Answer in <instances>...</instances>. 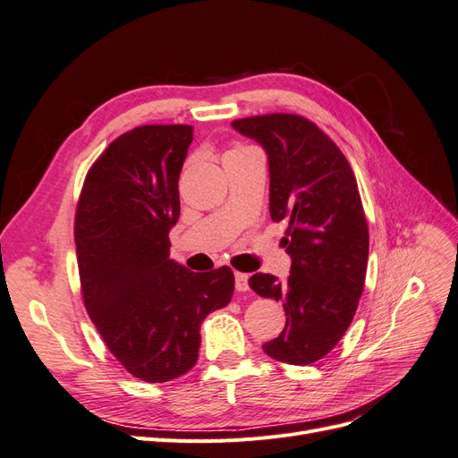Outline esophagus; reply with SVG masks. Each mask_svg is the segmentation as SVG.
I'll list each match as a JSON object with an SVG mask.
<instances>
[{
    "mask_svg": "<svg viewBox=\"0 0 458 458\" xmlns=\"http://www.w3.org/2000/svg\"><path fill=\"white\" fill-rule=\"evenodd\" d=\"M234 286H237V290H239V293H246V290L248 288H250V286H248V275L246 273H234Z\"/></svg>",
    "mask_w": 458,
    "mask_h": 458,
    "instance_id": "obj_1",
    "label": "esophagus"
}]
</instances>
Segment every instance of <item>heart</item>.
Segmentation results:
<instances>
[{"label": "heart", "mask_w": 458, "mask_h": 458, "mask_svg": "<svg viewBox=\"0 0 458 458\" xmlns=\"http://www.w3.org/2000/svg\"><path fill=\"white\" fill-rule=\"evenodd\" d=\"M239 150H248V147H237V148H233L231 152H239Z\"/></svg>", "instance_id": "1"}]
</instances>
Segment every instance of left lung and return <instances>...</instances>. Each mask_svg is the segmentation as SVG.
<instances>
[{"label":"left lung","instance_id":"8db88e82","mask_svg":"<svg viewBox=\"0 0 458 458\" xmlns=\"http://www.w3.org/2000/svg\"><path fill=\"white\" fill-rule=\"evenodd\" d=\"M231 126L266 148L269 214L288 221V281L269 273L248 281L286 311L283 332L263 352L288 365L315 363L345 335L365 286L369 227L355 175L336 143L303 116L275 113Z\"/></svg>","mask_w":458,"mask_h":458}]
</instances>
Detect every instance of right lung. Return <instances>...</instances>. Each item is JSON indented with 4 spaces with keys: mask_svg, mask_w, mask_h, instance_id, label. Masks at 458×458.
I'll return each instance as SVG.
<instances>
[{
    "mask_svg": "<svg viewBox=\"0 0 458 458\" xmlns=\"http://www.w3.org/2000/svg\"><path fill=\"white\" fill-rule=\"evenodd\" d=\"M191 141L185 123L122 133L89 168L76 208L86 310L120 365L152 384L192 369L202 321L225 308L234 290L227 266L192 273L170 259Z\"/></svg>",
    "mask_w": 458,
    "mask_h": 458,
    "instance_id": "right-lung-1",
    "label": "right lung"
}]
</instances>
